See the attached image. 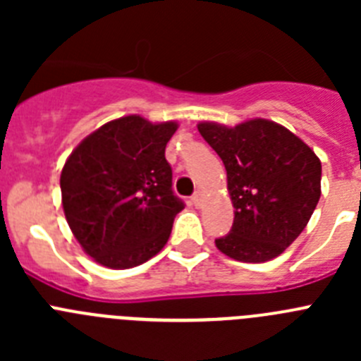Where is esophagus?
<instances>
[{
  "label": "esophagus",
  "mask_w": 361,
  "mask_h": 361,
  "mask_svg": "<svg viewBox=\"0 0 361 361\" xmlns=\"http://www.w3.org/2000/svg\"><path fill=\"white\" fill-rule=\"evenodd\" d=\"M191 202H193V206H195V208H199L200 204H202V193H200V191H197L195 195L191 197Z\"/></svg>",
  "instance_id": "esophagus-1"
}]
</instances>
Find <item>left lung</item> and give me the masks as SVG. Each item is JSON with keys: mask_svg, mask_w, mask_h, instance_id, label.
Returning <instances> with one entry per match:
<instances>
[{"mask_svg": "<svg viewBox=\"0 0 361 361\" xmlns=\"http://www.w3.org/2000/svg\"><path fill=\"white\" fill-rule=\"evenodd\" d=\"M199 132L224 162L235 208L231 229L216 238V247L238 262L279 257L320 200V159L273 121H245L235 128L200 123Z\"/></svg>", "mask_w": 361, "mask_h": 361, "instance_id": "left-lung-1", "label": "left lung"}]
</instances>
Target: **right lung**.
Returning a JSON list of instances; mask_svg holds the SVG:
<instances>
[{"label": "right lung", "mask_w": 361, "mask_h": 361, "mask_svg": "<svg viewBox=\"0 0 361 361\" xmlns=\"http://www.w3.org/2000/svg\"><path fill=\"white\" fill-rule=\"evenodd\" d=\"M177 123L141 116L110 121L66 159L61 195L66 222L101 266L128 269L146 262L170 238L184 202L171 190L164 149Z\"/></svg>", "instance_id": "add662e5"}]
</instances>
